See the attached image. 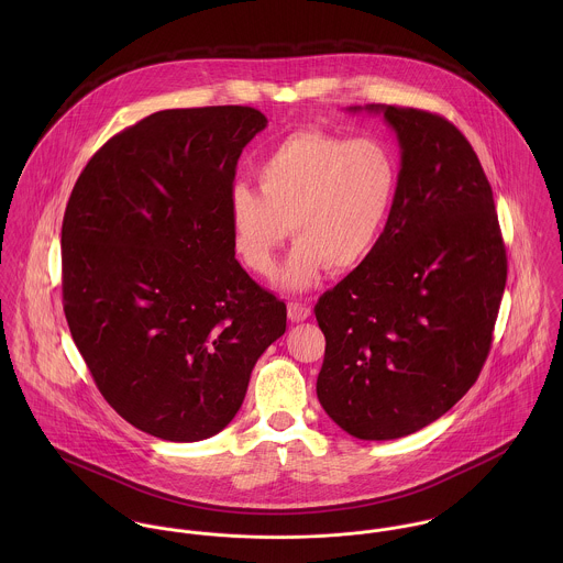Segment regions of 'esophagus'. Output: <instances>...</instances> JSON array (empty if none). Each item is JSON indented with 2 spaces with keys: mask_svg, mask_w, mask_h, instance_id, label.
Here are the masks:
<instances>
[{
  "mask_svg": "<svg viewBox=\"0 0 563 563\" xmlns=\"http://www.w3.org/2000/svg\"><path fill=\"white\" fill-rule=\"evenodd\" d=\"M310 314H312V308L308 303H299V301H290L288 303V319L290 321H306Z\"/></svg>",
  "mask_w": 563,
  "mask_h": 563,
  "instance_id": "34e87169",
  "label": "esophagus"
}]
</instances>
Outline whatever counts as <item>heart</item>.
Listing matches in <instances>:
<instances>
[{"label": "heart", "instance_id": "1", "mask_svg": "<svg viewBox=\"0 0 563 563\" xmlns=\"http://www.w3.org/2000/svg\"><path fill=\"white\" fill-rule=\"evenodd\" d=\"M257 190L234 184L228 223L242 264L266 277L290 234L279 282L292 290L364 264L384 239L401 186V162L377 136L349 139L321 128L279 141L255 166Z\"/></svg>", "mask_w": 563, "mask_h": 563}]
</instances>
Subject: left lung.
<instances>
[{
	"mask_svg": "<svg viewBox=\"0 0 563 563\" xmlns=\"http://www.w3.org/2000/svg\"><path fill=\"white\" fill-rule=\"evenodd\" d=\"M366 110L397 132L401 186L375 253L314 306L324 333L317 395L353 438L395 440L438 420L477 382L507 253L466 136L427 110Z\"/></svg>",
	"mask_w": 563,
	"mask_h": 563,
	"instance_id": "8db88e82",
	"label": "left lung"
}]
</instances>
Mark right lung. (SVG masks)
Segmentation results:
<instances>
[{
  "mask_svg": "<svg viewBox=\"0 0 563 563\" xmlns=\"http://www.w3.org/2000/svg\"><path fill=\"white\" fill-rule=\"evenodd\" d=\"M266 123L249 106L154 112L88 161L65 210L74 342L110 407L162 440L225 429L286 331V303L242 268L225 212Z\"/></svg>",
  "mask_w": 563,
  "mask_h": 563,
  "instance_id": "obj_1",
  "label": "right lung"
}]
</instances>
